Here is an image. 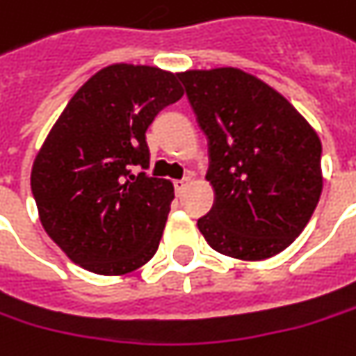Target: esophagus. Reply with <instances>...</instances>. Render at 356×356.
<instances>
[{"mask_svg": "<svg viewBox=\"0 0 356 356\" xmlns=\"http://www.w3.org/2000/svg\"><path fill=\"white\" fill-rule=\"evenodd\" d=\"M188 186V178L184 180H174V190H176V194H182Z\"/></svg>", "mask_w": 356, "mask_h": 356, "instance_id": "obj_1", "label": "esophagus"}]
</instances>
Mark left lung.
Listing matches in <instances>:
<instances>
[{
    "mask_svg": "<svg viewBox=\"0 0 356 356\" xmlns=\"http://www.w3.org/2000/svg\"><path fill=\"white\" fill-rule=\"evenodd\" d=\"M210 142L216 202L198 220L220 254L264 260L305 230L323 192L321 138L268 83L238 67L176 74Z\"/></svg>",
    "mask_w": 356,
    "mask_h": 356,
    "instance_id": "8db88e82",
    "label": "left lung"
}]
</instances>
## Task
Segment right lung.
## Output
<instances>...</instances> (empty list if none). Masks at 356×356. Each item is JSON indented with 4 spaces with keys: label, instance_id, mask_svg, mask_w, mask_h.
Here are the masks:
<instances>
[{
    "label": "right lung",
    "instance_id": "right-lung-1",
    "mask_svg": "<svg viewBox=\"0 0 356 356\" xmlns=\"http://www.w3.org/2000/svg\"><path fill=\"white\" fill-rule=\"evenodd\" d=\"M176 74L102 67L67 102L31 168L40 222L65 257L96 275H128L158 250L174 186L150 166L146 130L182 98Z\"/></svg>",
    "mask_w": 356,
    "mask_h": 356
}]
</instances>
